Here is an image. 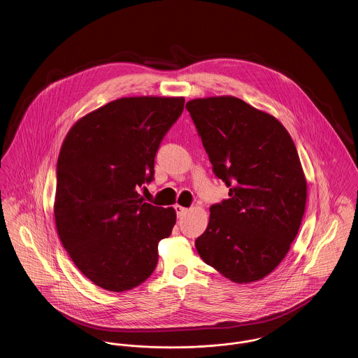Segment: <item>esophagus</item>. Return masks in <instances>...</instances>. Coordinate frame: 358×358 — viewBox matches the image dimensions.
I'll return each instance as SVG.
<instances>
[{
    "instance_id": "esophagus-1",
    "label": "esophagus",
    "mask_w": 358,
    "mask_h": 358,
    "mask_svg": "<svg viewBox=\"0 0 358 358\" xmlns=\"http://www.w3.org/2000/svg\"><path fill=\"white\" fill-rule=\"evenodd\" d=\"M174 209H176V212H177V216L178 217H181L184 213H187V208H184V206H181V205H176L174 206Z\"/></svg>"
}]
</instances>
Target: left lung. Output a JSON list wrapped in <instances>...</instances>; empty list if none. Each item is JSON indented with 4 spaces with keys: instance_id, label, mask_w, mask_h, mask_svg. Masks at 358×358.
<instances>
[{
    "instance_id": "8db88e82",
    "label": "left lung",
    "mask_w": 358,
    "mask_h": 358,
    "mask_svg": "<svg viewBox=\"0 0 358 358\" xmlns=\"http://www.w3.org/2000/svg\"><path fill=\"white\" fill-rule=\"evenodd\" d=\"M187 111L229 199L210 206L199 255L227 279L266 278L287 255L305 213L307 184L296 148L271 114L229 95L192 99Z\"/></svg>"
}]
</instances>
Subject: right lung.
I'll return each instance as SVG.
<instances>
[{
  "mask_svg": "<svg viewBox=\"0 0 358 358\" xmlns=\"http://www.w3.org/2000/svg\"><path fill=\"white\" fill-rule=\"evenodd\" d=\"M182 96H131L78 120L63 141L56 171L55 224L79 271L114 292L143 283L169 238L174 208L143 203L164 136L184 110Z\"/></svg>",
  "mask_w": 358,
  "mask_h": 358,
  "instance_id": "obj_1",
  "label": "right lung"
}]
</instances>
